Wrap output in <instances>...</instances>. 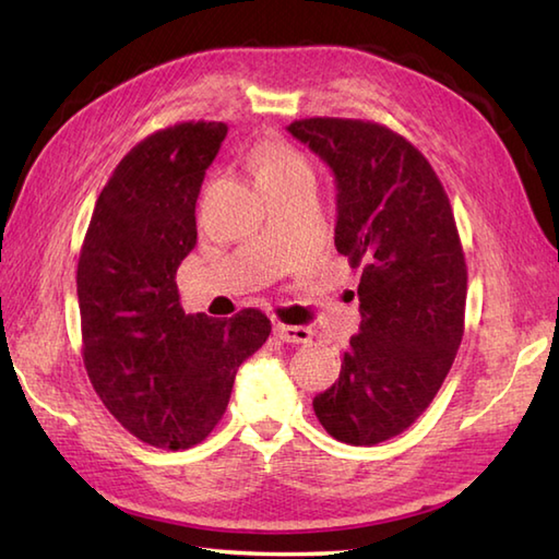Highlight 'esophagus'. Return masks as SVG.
<instances>
[{"mask_svg":"<svg viewBox=\"0 0 559 559\" xmlns=\"http://www.w3.org/2000/svg\"><path fill=\"white\" fill-rule=\"evenodd\" d=\"M275 335L282 340V343H294V345H304L311 343V330L306 325H275Z\"/></svg>","mask_w":559,"mask_h":559,"instance_id":"obj_1","label":"esophagus"}]
</instances>
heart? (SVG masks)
I'll return each instance as SVG.
<instances>
[{
    "instance_id": "b5f03b06",
    "label": "heart",
    "mask_w": 559,
    "mask_h": 559,
    "mask_svg": "<svg viewBox=\"0 0 559 559\" xmlns=\"http://www.w3.org/2000/svg\"><path fill=\"white\" fill-rule=\"evenodd\" d=\"M255 168H258L260 183L282 180V178H289L296 174H311L309 166H306V162H304V156L282 142H270V144L260 146L258 158H255Z\"/></svg>"
}]
</instances>
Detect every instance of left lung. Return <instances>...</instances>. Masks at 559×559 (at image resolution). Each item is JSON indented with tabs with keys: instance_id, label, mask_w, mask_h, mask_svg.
Here are the masks:
<instances>
[{
	"instance_id": "8db88e82",
	"label": "left lung",
	"mask_w": 559,
	"mask_h": 559,
	"mask_svg": "<svg viewBox=\"0 0 559 559\" xmlns=\"http://www.w3.org/2000/svg\"><path fill=\"white\" fill-rule=\"evenodd\" d=\"M287 130L333 170L335 248L361 270L359 333L313 409L330 437L373 447L425 413L459 352L468 292L459 229L435 168L405 136L343 118Z\"/></svg>"
}]
</instances>
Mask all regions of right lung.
Here are the masks:
<instances>
[{"label":"right lung","instance_id":"obj_1","mask_svg":"<svg viewBox=\"0 0 559 559\" xmlns=\"http://www.w3.org/2000/svg\"><path fill=\"white\" fill-rule=\"evenodd\" d=\"M224 122L146 136L100 190L79 255L84 367L118 423L152 447L190 449L219 423L236 371L263 347L270 318L229 321L180 306L176 272L198 243L195 202Z\"/></svg>","mask_w":559,"mask_h":559}]
</instances>
